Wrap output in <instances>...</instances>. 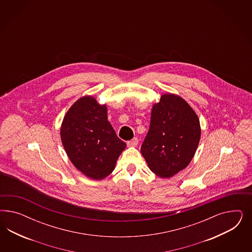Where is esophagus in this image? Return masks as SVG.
<instances>
[{
  "label": "esophagus",
  "instance_id": "1",
  "mask_svg": "<svg viewBox=\"0 0 252 252\" xmlns=\"http://www.w3.org/2000/svg\"><path fill=\"white\" fill-rule=\"evenodd\" d=\"M138 143V139L137 137H134L133 139H131L129 141H127V146L128 147H136Z\"/></svg>",
  "mask_w": 252,
  "mask_h": 252
}]
</instances>
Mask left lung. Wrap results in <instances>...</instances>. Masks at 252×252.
Here are the masks:
<instances>
[{"label":"left lung","mask_w":252,"mask_h":252,"mask_svg":"<svg viewBox=\"0 0 252 252\" xmlns=\"http://www.w3.org/2000/svg\"><path fill=\"white\" fill-rule=\"evenodd\" d=\"M200 134L199 119L190 105L179 95L164 93L153 103L140 152L153 173L170 178L190 163Z\"/></svg>","instance_id":"1"}]
</instances>
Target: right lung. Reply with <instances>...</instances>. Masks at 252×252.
Wrapping results in <instances>:
<instances>
[{"mask_svg":"<svg viewBox=\"0 0 252 252\" xmlns=\"http://www.w3.org/2000/svg\"><path fill=\"white\" fill-rule=\"evenodd\" d=\"M107 118L106 104L85 95L69 108L62 122V143L69 160L93 180L109 176L126 147Z\"/></svg>","mask_w":252,"mask_h":252,"instance_id":"1","label":"right lung"}]
</instances>
